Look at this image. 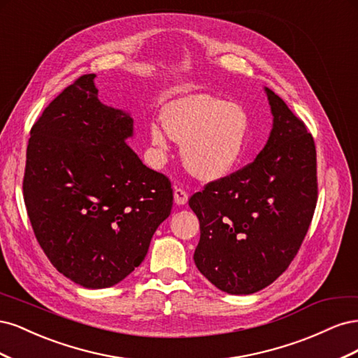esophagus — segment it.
I'll list each match as a JSON object with an SVG mask.
<instances>
[{"instance_id": "1", "label": "esophagus", "mask_w": 358, "mask_h": 358, "mask_svg": "<svg viewBox=\"0 0 358 358\" xmlns=\"http://www.w3.org/2000/svg\"><path fill=\"white\" fill-rule=\"evenodd\" d=\"M175 203L178 204V206H180V204H185L187 201H188V192L183 189V188H179V187H176L175 188Z\"/></svg>"}]
</instances>
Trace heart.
I'll return each instance as SVG.
<instances>
[{
    "mask_svg": "<svg viewBox=\"0 0 358 358\" xmlns=\"http://www.w3.org/2000/svg\"><path fill=\"white\" fill-rule=\"evenodd\" d=\"M249 117L243 107L212 95H188L164 109V122L149 125V138L166 152L170 138L183 143L187 169L201 179L230 173L245 155Z\"/></svg>",
    "mask_w": 358,
    "mask_h": 358,
    "instance_id": "b5f03b06",
    "label": "heart"
}]
</instances>
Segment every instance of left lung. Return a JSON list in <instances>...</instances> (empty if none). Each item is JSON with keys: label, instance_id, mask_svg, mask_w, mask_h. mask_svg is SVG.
I'll return each instance as SVG.
<instances>
[{"label": "left lung", "instance_id": "left-lung-1", "mask_svg": "<svg viewBox=\"0 0 358 358\" xmlns=\"http://www.w3.org/2000/svg\"><path fill=\"white\" fill-rule=\"evenodd\" d=\"M273 129L257 158L189 199L200 221L197 268L229 294H252L297 255L318 200L315 142L305 122L266 88Z\"/></svg>", "mask_w": 358, "mask_h": 358}]
</instances>
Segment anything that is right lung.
I'll use <instances>...</instances> for the list:
<instances>
[{
  "mask_svg": "<svg viewBox=\"0 0 358 358\" xmlns=\"http://www.w3.org/2000/svg\"><path fill=\"white\" fill-rule=\"evenodd\" d=\"M94 78L76 79L32 125L22 189L53 267L85 288H107L143 262L173 189L127 146L133 119L100 103Z\"/></svg>",
  "mask_w": 358,
  "mask_h": 358,
  "instance_id": "1",
  "label": "right lung"
}]
</instances>
